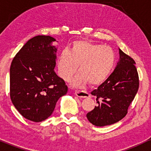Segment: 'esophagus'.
<instances>
[{"label": "esophagus", "mask_w": 151, "mask_h": 151, "mask_svg": "<svg viewBox=\"0 0 151 151\" xmlns=\"http://www.w3.org/2000/svg\"><path fill=\"white\" fill-rule=\"evenodd\" d=\"M75 95L79 98H89L90 94L86 91H76Z\"/></svg>", "instance_id": "esophagus-1"}]
</instances>
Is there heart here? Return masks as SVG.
Wrapping results in <instances>:
<instances>
[{"label": "heart", "instance_id": "obj_1", "mask_svg": "<svg viewBox=\"0 0 151 151\" xmlns=\"http://www.w3.org/2000/svg\"><path fill=\"white\" fill-rule=\"evenodd\" d=\"M115 62V53L109 46L86 40L73 42L68 50H63L58 58V70L60 78L68 80L78 66L79 73L73 79L74 86L89 82L97 86L106 81Z\"/></svg>", "mask_w": 151, "mask_h": 151}]
</instances>
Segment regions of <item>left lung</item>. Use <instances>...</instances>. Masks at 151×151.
I'll list each match as a JSON object with an SVG mask.
<instances>
[{
    "instance_id": "1",
    "label": "left lung",
    "mask_w": 151,
    "mask_h": 151,
    "mask_svg": "<svg viewBox=\"0 0 151 151\" xmlns=\"http://www.w3.org/2000/svg\"><path fill=\"white\" fill-rule=\"evenodd\" d=\"M120 59L112 73L91 92L98 106L86 115L96 126H106L121 121L128 113L139 87L135 62L119 48Z\"/></svg>"
}]
</instances>
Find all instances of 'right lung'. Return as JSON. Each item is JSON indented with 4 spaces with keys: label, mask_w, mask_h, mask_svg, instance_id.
<instances>
[{
    "label": "right lung",
    "mask_w": 151,
    "mask_h": 151,
    "mask_svg": "<svg viewBox=\"0 0 151 151\" xmlns=\"http://www.w3.org/2000/svg\"><path fill=\"white\" fill-rule=\"evenodd\" d=\"M55 39L37 35L30 39L13 59L10 68V96L24 118L41 122L52 114L58 100L67 93L65 81L55 67Z\"/></svg>",
    "instance_id": "1"
}]
</instances>
